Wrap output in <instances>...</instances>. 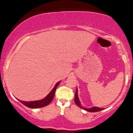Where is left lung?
<instances>
[{
    "label": "left lung",
    "instance_id": "left-lung-1",
    "mask_svg": "<svg viewBox=\"0 0 133 133\" xmlns=\"http://www.w3.org/2000/svg\"><path fill=\"white\" fill-rule=\"evenodd\" d=\"M75 104L79 107V108L83 109L87 111H89V112H98V111H102V109H104V108H98V107H92V108H84V107L82 106L81 104H80V102L78 98V89L76 88V92H75Z\"/></svg>",
    "mask_w": 133,
    "mask_h": 133
}]
</instances>
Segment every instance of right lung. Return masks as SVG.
Listing matches in <instances>:
<instances>
[{"label":"right lung","mask_w":133,"mask_h":133,"mask_svg":"<svg viewBox=\"0 0 133 133\" xmlns=\"http://www.w3.org/2000/svg\"><path fill=\"white\" fill-rule=\"evenodd\" d=\"M60 83V81L57 82L55 84V87L53 88V89H52L51 91L49 92L46 96H45L44 98L42 99L41 100H36V101H31V102H25V101H22V100H20L21 103L24 105H25L26 107L29 108H41L42 107H45L46 105H49L51 103V102L53 100V98H54L55 93L56 89H57V86L59 85V84Z\"/></svg>","instance_id":"1"}]
</instances>
